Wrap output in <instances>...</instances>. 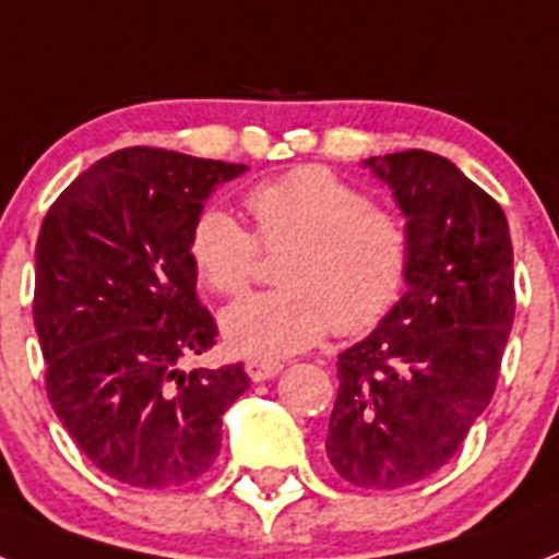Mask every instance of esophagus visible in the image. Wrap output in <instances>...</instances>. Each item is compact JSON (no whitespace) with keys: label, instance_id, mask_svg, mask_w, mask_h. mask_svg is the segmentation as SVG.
Returning a JSON list of instances; mask_svg holds the SVG:
<instances>
[{"label":"esophagus","instance_id":"1","mask_svg":"<svg viewBox=\"0 0 559 559\" xmlns=\"http://www.w3.org/2000/svg\"><path fill=\"white\" fill-rule=\"evenodd\" d=\"M281 364H275V360H250L247 364V374H250V381L261 383V381H270V378H275V374L281 372Z\"/></svg>","mask_w":559,"mask_h":559}]
</instances>
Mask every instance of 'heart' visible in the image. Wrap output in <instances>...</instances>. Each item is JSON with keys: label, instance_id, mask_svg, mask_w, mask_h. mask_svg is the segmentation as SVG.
Returning a JSON list of instances; mask_svg holds the SVG:
<instances>
[{"label": "heart", "instance_id": "b5f03b06", "mask_svg": "<svg viewBox=\"0 0 559 559\" xmlns=\"http://www.w3.org/2000/svg\"><path fill=\"white\" fill-rule=\"evenodd\" d=\"M247 207L261 247L281 250V289L250 295L222 312V335L241 358L281 360L326 332L355 335L401 301L412 238L401 215L372 207L358 187L323 167H301L252 187ZM199 278L218 295H241L258 266V242L236 215L210 207L190 229Z\"/></svg>", "mask_w": 559, "mask_h": 559}]
</instances>
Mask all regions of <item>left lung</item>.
I'll list each match as a JSON object with an SVG mask.
<instances>
[{"label": "left lung", "mask_w": 559, "mask_h": 559, "mask_svg": "<svg viewBox=\"0 0 559 559\" xmlns=\"http://www.w3.org/2000/svg\"><path fill=\"white\" fill-rule=\"evenodd\" d=\"M412 238L406 293L337 355L326 457L364 489H403L452 461L495 395L514 321L506 213L449 158L406 150L364 162Z\"/></svg>", "instance_id": "8db88e82"}]
</instances>
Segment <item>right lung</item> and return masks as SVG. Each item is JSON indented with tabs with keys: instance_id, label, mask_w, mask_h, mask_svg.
Returning a JSON list of instances; mask_svg holds the SVG:
<instances>
[{
	"instance_id": "right-lung-1",
	"label": "right lung",
	"mask_w": 559,
	"mask_h": 559,
	"mask_svg": "<svg viewBox=\"0 0 559 559\" xmlns=\"http://www.w3.org/2000/svg\"><path fill=\"white\" fill-rule=\"evenodd\" d=\"M241 173L247 164L119 150L41 224L33 323L48 401L84 457L135 489L199 480L222 449L224 412L250 386L241 364L178 367L218 335L195 295L190 229Z\"/></svg>"
}]
</instances>
